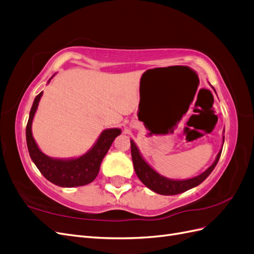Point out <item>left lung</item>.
Listing matches in <instances>:
<instances>
[{"instance_id":"8db88e82","label":"left lung","mask_w":254,"mask_h":254,"mask_svg":"<svg viewBox=\"0 0 254 254\" xmlns=\"http://www.w3.org/2000/svg\"><path fill=\"white\" fill-rule=\"evenodd\" d=\"M222 140L225 141V137ZM130 144H131V157H132L133 167H134L136 176L139 177V179L148 189L161 195L181 194L183 191L199 186V184L203 182L207 178V176L213 172V170L215 168V166H216L218 160L220 158L221 150H222L221 149L218 152L215 162L207 168L204 173L188 180H171V179L165 178L163 176L159 175L156 171H153L152 168L145 162L144 159L140 155L139 149L136 148L135 144L133 143V141H130Z\"/></svg>"}]
</instances>
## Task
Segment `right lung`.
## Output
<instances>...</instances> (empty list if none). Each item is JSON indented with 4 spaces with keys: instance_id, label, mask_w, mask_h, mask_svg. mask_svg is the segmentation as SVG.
Segmentation results:
<instances>
[{
    "instance_id": "add662e5",
    "label": "right lung",
    "mask_w": 254,
    "mask_h": 254,
    "mask_svg": "<svg viewBox=\"0 0 254 254\" xmlns=\"http://www.w3.org/2000/svg\"><path fill=\"white\" fill-rule=\"evenodd\" d=\"M43 91L35 98L26 125V143L29 156L40 173L52 183L63 188L81 187L93 181L99 172L102 161L115 137L121 134L118 128L106 129L93 148L86 155L72 160L52 159L38 148L32 134V122Z\"/></svg>"
}]
</instances>
